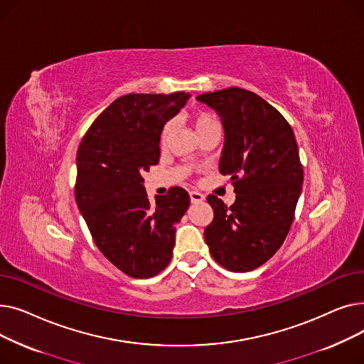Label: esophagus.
I'll list each match as a JSON object with an SVG mask.
<instances>
[{"mask_svg": "<svg viewBox=\"0 0 364 364\" xmlns=\"http://www.w3.org/2000/svg\"><path fill=\"white\" fill-rule=\"evenodd\" d=\"M190 200H192V203H199L205 200V196L199 192H190Z\"/></svg>", "mask_w": 364, "mask_h": 364, "instance_id": "obj_1", "label": "esophagus"}]
</instances>
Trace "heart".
I'll list each match as a JSON object with an SVG mask.
<instances>
[{
    "label": "heart",
    "mask_w": 364,
    "mask_h": 364,
    "mask_svg": "<svg viewBox=\"0 0 364 364\" xmlns=\"http://www.w3.org/2000/svg\"><path fill=\"white\" fill-rule=\"evenodd\" d=\"M190 121H192L196 132L199 134H203L206 129L213 128V127H217L218 125V121L217 118L214 117V114L208 110H195L192 112V114H190ZM172 132V124H166L161 132V144H165L171 136Z\"/></svg>",
    "instance_id": "heart-1"
}]
</instances>
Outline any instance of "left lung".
Wrapping results in <instances>:
<instances>
[{
  "instance_id": "left-lung-1",
  "label": "left lung",
  "mask_w": 364,
  "mask_h": 364,
  "mask_svg": "<svg viewBox=\"0 0 364 364\" xmlns=\"http://www.w3.org/2000/svg\"><path fill=\"white\" fill-rule=\"evenodd\" d=\"M199 102L221 117L225 143L220 172L230 176L236 200L206 198L214 220L205 242L224 269L245 273L269 261L289 233L304 169L289 122L258 94L237 87L205 92Z\"/></svg>"
}]
</instances>
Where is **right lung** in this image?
Masks as SVG:
<instances>
[{"instance_id": "obj_1", "label": "right lung", "mask_w": 364, "mask_h": 364, "mask_svg": "<svg viewBox=\"0 0 364 364\" xmlns=\"http://www.w3.org/2000/svg\"><path fill=\"white\" fill-rule=\"evenodd\" d=\"M190 94H127L109 105L78 147L75 199L100 252L134 279L159 274L190 205L183 187L150 202L143 174L159 162L164 125Z\"/></svg>"}]
</instances>
